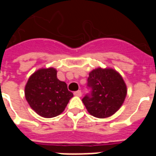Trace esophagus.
Segmentation results:
<instances>
[{"instance_id": "34e87169", "label": "esophagus", "mask_w": 156, "mask_h": 156, "mask_svg": "<svg viewBox=\"0 0 156 156\" xmlns=\"http://www.w3.org/2000/svg\"><path fill=\"white\" fill-rule=\"evenodd\" d=\"M75 96H78V97H81L82 96V92L81 90H78V91L74 92Z\"/></svg>"}]
</instances>
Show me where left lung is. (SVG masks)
<instances>
[{
  "label": "left lung",
  "mask_w": 156,
  "mask_h": 156,
  "mask_svg": "<svg viewBox=\"0 0 156 156\" xmlns=\"http://www.w3.org/2000/svg\"><path fill=\"white\" fill-rule=\"evenodd\" d=\"M88 75L87 86L91 92L82 99L88 113L100 119L115 114L127 94V87L121 75L112 68H101Z\"/></svg>",
  "instance_id": "8db88e82"
}]
</instances>
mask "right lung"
<instances>
[{
    "label": "right lung",
    "instance_id": "1",
    "mask_svg": "<svg viewBox=\"0 0 156 156\" xmlns=\"http://www.w3.org/2000/svg\"><path fill=\"white\" fill-rule=\"evenodd\" d=\"M29 105L41 117L52 118L62 114L73 97L65 82L57 78L53 68H41L29 78L25 87Z\"/></svg>",
    "mask_w": 156,
    "mask_h": 156
}]
</instances>
